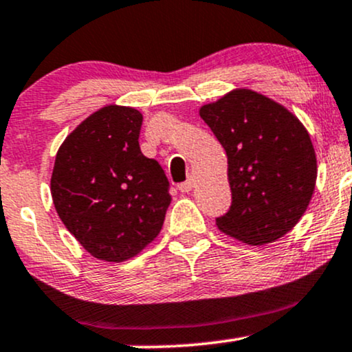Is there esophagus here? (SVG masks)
Wrapping results in <instances>:
<instances>
[{
    "mask_svg": "<svg viewBox=\"0 0 352 352\" xmlns=\"http://www.w3.org/2000/svg\"><path fill=\"white\" fill-rule=\"evenodd\" d=\"M192 184H195V179H192V177H190V179L184 181V183L177 184V190H179L181 192H190L192 190Z\"/></svg>",
    "mask_w": 352,
    "mask_h": 352,
    "instance_id": "34e87169",
    "label": "esophagus"
}]
</instances>
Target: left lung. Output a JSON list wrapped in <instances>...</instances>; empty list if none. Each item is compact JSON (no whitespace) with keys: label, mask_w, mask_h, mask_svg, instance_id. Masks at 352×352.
I'll use <instances>...</instances> for the list:
<instances>
[{"label":"left lung","mask_w":352,"mask_h":352,"mask_svg":"<svg viewBox=\"0 0 352 352\" xmlns=\"http://www.w3.org/2000/svg\"><path fill=\"white\" fill-rule=\"evenodd\" d=\"M199 116L228 157L232 206L218 228L248 245L285 235L307 210L317 177L309 132L292 112L248 89L203 105Z\"/></svg>","instance_id":"8db88e82"}]
</instances>
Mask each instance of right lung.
<instances>
[{
  "instance_id": "right-lung-1",
  "label": "right lung",
  "mask_w": 352,
  "mask_h": 352,
  "mask_svg": "<svg viewBox=\"0 0 352 352\" xmlns=\"http://www.w3.org/2000/svg\"><path fill=\"white\" fill-rule=\"evenodd\" d=\"M142 114L107 105L60 146L52 198L60 220L90 255L124 262L160 235L169 181L139 147Z\"/></svg>"
}]
</instances>
